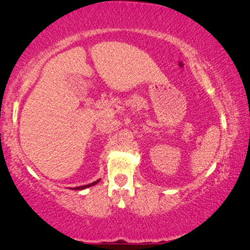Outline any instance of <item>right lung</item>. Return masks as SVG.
<instances>
[{
	"label": "right lung",
	"mask_w": 250,
	"mask_h": 250,
	"mask_svg": "<svg viewBox=\"0 0 250 250\" xmlns=\"http://www.w3.org/2000/svg\"><path fill=\"white\" fill-rule=\"evenodd\" d=\"M99 181H100V180L94 181V182H92V183H90V184H86V186H82V187L73 188V189H71V190H83V189H86V188H90V187H92V186H95V184L99 183Z\"/></svg>",
	"instance_id": "1"
}]
</instances>
